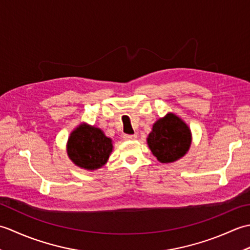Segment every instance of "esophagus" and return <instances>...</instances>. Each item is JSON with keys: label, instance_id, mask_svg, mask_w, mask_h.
Here are the masks:
<instances>
[{"label": "esophagus", "instance_id": "34e87169", "mask_svg": "<svg viewBox=\"0 0 250 250\" xmlns=\"http://www.w3.org/2000/svg\"><path fill=\"white\" fill-rule=\"evenodd\" d=\"M136 134H125L124 135V139L125 141H131V140H135L136 139Z\"/></svg>", "mask_w": 250, "mask_h": 250}]
</instances>
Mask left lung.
<instances>
[{
    "mask_svg": "<svg viewBox=\"0 0 250 250\" xmlns=\"http://www.w3.org/2000/svg\"><path fill=\"white\" fill-rule=\"evenodd\" d=\"M152 155L162 163L178 160L186 155L191 144L190 129L176 115L167 114L152 126L147 139Z\"/></svg>",
    "mask_w": 250,
    "mask_h": 250,
    "instance_id": "8db88e82",
    "label": "left lung"
}]
</instances>
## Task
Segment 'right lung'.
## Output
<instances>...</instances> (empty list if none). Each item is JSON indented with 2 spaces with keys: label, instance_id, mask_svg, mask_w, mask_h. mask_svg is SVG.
I'll use <instances>...</instances> for the list:
<instances>
[{
  "label": "right lung",
  "instance_id": "right-lung-1",
  "mask_svg": "<svg viewBox=\"0 0 250 250\" xmlns=\"http://www.w3.org/2000/svg\"><path fill=\"white\" fill-rule=\"evenodd\" d=\"M113 150L111 140L94 126L81 125L67 142V155L77 167L97 169L103 167Z\"/></svg>",
  "mask_w": 250,
  "mask_h": 250
}]
</instances>
